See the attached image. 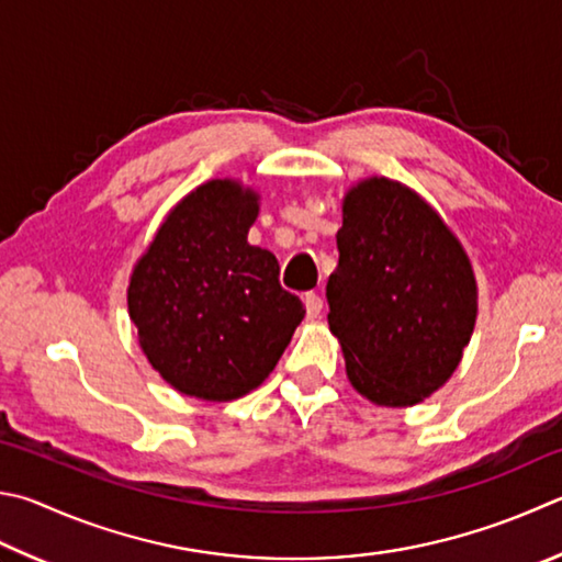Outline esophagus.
I'll return each instance as SVG.
<instances>
[{
	"instance_id": "34e87169",
	"label": "esophagus",
	"mask_w": 562,
	"mask_h": 562,
	"mask_svg": "<svg viewBox=\"0 0 562 562\" xmlns=\"http://www.w3.org/2000/svg\"><path fill=\"white\" fill-rule=\"evenodd\" d=\"M304 304H307V316H310V319H316V316L322 314L324 302H322V297L316 292L304 294Z\"/></svg>"
}]
</instances>
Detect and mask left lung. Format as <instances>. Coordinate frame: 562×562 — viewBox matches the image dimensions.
Listing matches in <instances>:
<instances>
[{
  "instance_id": "1",
  "label": "left lung",
  "mask_w": 562,
  "mask_h": 562,
  "mask_svg": "<svg viewBox=\"0 0 562 562\" xmlns=\"http://www.w3.org/2000/svg\"><path fill=\"white\" fill-rule=\"evenodd\" d=\"M341 213L326 319L346 375L375 405L423 403L450 381L472 339V262L440 213L401 181H359Z\"/></svg>"
}]
</instances>
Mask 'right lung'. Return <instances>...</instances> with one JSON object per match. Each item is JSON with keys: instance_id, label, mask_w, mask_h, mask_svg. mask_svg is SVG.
<instances>
[{"instance_id": "right-lung-1", "label": "right lung", "mask_w": 562, "mask_h": 562, "mask_svg": "<svg viewBox=\"0 0 562 562\" xmlns=\"http://www.w3.org/2000/svg\"><path fill=\"white\" fill-rule=\"evenodd\" d=\"M260 193L211 179L167 213L130 274L127 310L139 346L179 393L226 403L278 366L304 304L280 284L270 250L250 246Z\"/></svg>"}]
</instances>
